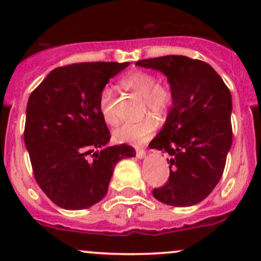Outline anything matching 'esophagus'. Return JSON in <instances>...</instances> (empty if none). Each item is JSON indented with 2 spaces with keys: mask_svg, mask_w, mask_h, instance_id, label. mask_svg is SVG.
<instances>
[{
  "mask_svg": "<svg viewBox=\"0 0 261 261\" xmlns=\"http://www.w3.org/2000/svg\"><path fill=\"white\" fill-rule=\"evenodd\" d=\"M136 157L137 158H145L146 157V151L143 148H140V147H137L136 148Z\"/></svg>",
  "mask_w": 261,
  "mask_h": 261,
  "instance_id": "1",
  "label": "esophagus"
}]
</instances>
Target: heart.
I'll return each mask as SVG.
<instances>
[{
    "instance_id": "heart-1",
    "label": "heart",
    "mask_w": 261,
    "mask_h": 261,
    "mask_svg": "<svg viewBox=\"0 0 261 261\" xmlns=\"http://www.w3.org/2000/svg\"><path fill=\"white\" fill-rule=\"evenodd\" d=\"M121 86L139 94L142 99V110H149L157 116H164L169 112L173 103V94L168 86L157 83V79L152 73L136 70L125 74ZM113 91L104 87L99 94V109L104 120L108 124L115 125L118 122L112 108ZM157 127V122L152 115H145L137 121H128L120 125L114 131V140L120 143L140 145L147 141Z\"/></svg>"
}]
</instances>
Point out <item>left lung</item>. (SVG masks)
<instances>
[{
	"label": "left lung",
	"mask_w": 261,
	"mask_h": 261,
	"mask_svg": "<svg viewBox=\"0 0 261 261\" xmlns=\"http://www.w3.org/2000/svg\"><path fill=\"white\" fill-rule=\"evenodd\" d=\"M137 66L166 74L173 104L149 148L170 157L169 179L153 189L158 201L193 206L207 197L223 174L232 146V95L214 68L201 60L168 55L140 60Z\"/></svg>",
	"instance_id": "left-lung-1"
}]
</instances>
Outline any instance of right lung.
<instances>
[{
  "mask_svg": "<svg viewBox=\"0 0 261 261\" xmlns=\"http://www.w3.org/2000/svg\"><path fill=\"white\" fill-rule=\"evenodd\" d=\"M128 65L62 66L47 74L29 97L25 147L38 185L60 207L82 210L99 202L116 163L136 154L125 143L107 147L110 131L99 109L101 89Z\"/></svg>",
  "mask_w": 261,
  "mask_h": 261,
  "instance_id": "add662e5",
  "label": "right lung"
}]
</instances>
